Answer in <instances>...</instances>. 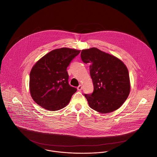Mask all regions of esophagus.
Listing matches in <instances>:
<instances>
[{"mask_svg": "<svg viewBox=\"0 0 157 157\" xmlns=\"http://www.w3.org/2000/svg\"><path fill=\"white\" fill-rule=\"evenodd\" d=\"M77 90H82V85H79V86L77 87Z\"/></svg>", "mask_w": 157, "mask_h": 157, "instance_id": "obj_1", "label": "esophagus"}]
</instances>
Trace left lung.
Masks as SVG:
<instances>
[{"instance_id": "1", "label": "left lung", "mask_w": 157, "mask_h": 157, "mask_svg": "<svg viewBox=\"0 0 157 157\" xmlns=\"http://www.w3.org/2000/svg\"><path fill=\"white\" fill-rule=\"evenodd\" d=\"M81 59L90 63L94 91L84 94L90 108L101 113L121 106L129 96L131 83L128 69L119 59L96 48L83 49Z\"/></svg>"}]
</instances>
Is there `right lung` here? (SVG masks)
<instances>
[{
	"mask_svg": "<svg viewBox=\"0 0 157 157\" xmlns=\"http://www.w3.org/2000/svg\"><path fill=\"white\" fill-rule=\"evenodd\" d=\"M80 50L69 48L54 49L33 67L29 74V92L40 106L51 111L66 107L77 91L68 83L67 69Z\"/></svg>",
	"mask_w": 157,
	"mask_h": 157,
	"instance_id": "1",
	"label": "right lung"
}]
</instances>
